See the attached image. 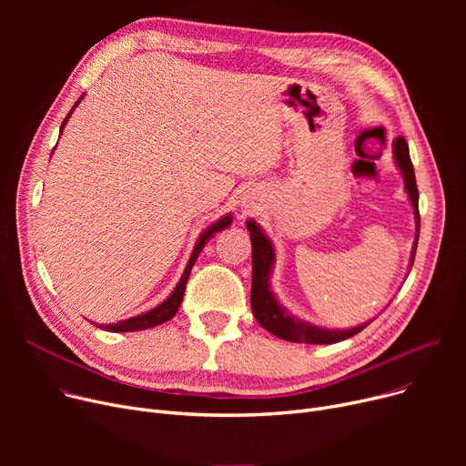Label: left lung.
<instances>
[{"label":"left lung","mask_w":466,"mask_h":466,"mask_svg":"<svg viewBox=\"0 0 466 466\" xmlns=\"http://www.w3.org/2000/svg\"><path fill=\"white\" fill-rule=\"evenodd\" d=\"M393 158L397 167L400 169L404 188L408 198L413 208L415 217V239L410 255V268L415 258V249H418V239H420V192L418 185H415V174L413 166L410 160V149L404 137H397L393 141ZM249 236H251V248H253V285H251V308L255 319L260 327H264L268 332L274 336L287 339V341H297V344H336L346 338H351L359 334L369 323H360L351 329H325L317 327L313 323L302 321L299 317L292 315L274 295L270 278L274 272L276 264V249L272 239L264 234V230L249 218L246 223Z\"/></svg>","instance_id":"8db88e82"}]
</instances>
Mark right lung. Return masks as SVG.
Listing matches in <instances>:
<instances>
[{
	"label": "right lung",
	"mask_w": 466,
	"mask_h": 466,
	"mask_svg": "<svg viewBox=\"0 0 466 466\" xmlns=\"http://www.w3.org/2000/svg\"><path fill=\"white\" fill-rule=\"evenodd\" d=\"M83 97H85V94L79 97V100L76 102V106L71 107V111H69L67 116L64 118L62 127H60V134H62V130H64V127H66V122L69 120L71 113L76 111V107L81 104ZM230 225H232V213H227L225 217H220L218 220H215L213 225H209V227L200 234L198 241H196V246H194V249H192V255H190V258H188V262H187V268H185V272H183L179 283L176 285L174 290H171V295H169L162 304H158L157 308H153V309H149V311H145V313H141V315H134V317H130V319H122V321L109 323V325H100V329L109 330V332H136V330L153 329V327H158V325L169 321L171 317H174V315L177 313V309H179V306H181V302H183L185 287H187V281H188V276H190V270H192V266H194L196 258H198V255L202 253L206 243H208L217 232L228 228ZM96 327H97V325H96Z\"/></svg>",
	"instance_id": "right-lung-1"
}]
</instances>
